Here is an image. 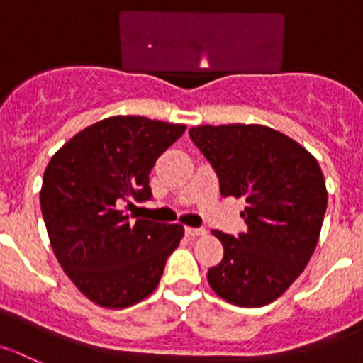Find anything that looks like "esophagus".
<instances>
[{"label": "esophagus", "instance_id": "34e87169", "mask_svg": "<svg viewBox=\"0 0 363 363\" xmlns=\"http://www.w3.org/2000/svg\"><path fill=\"white\" fill-rule=\"evenodd\" d=\"M186 235L191 236V238H197V236H206V229H202V228H186Z\"/></svg>", "mask_w": 363, "mask_h": 363}]
</instances>
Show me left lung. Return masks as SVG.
<instances>
[{
    "label": "left lung",
    "instance_id": "8db88e82",
    "mask_svg": "<svg viewBox=\"0 0 363 363\" xmlns=\"http://www.w3.org/2000/svg\"><path fill=\"white\" fill-rule=\"evenodd\" d=\"M193 143L215 168L223 197L245 199L247 233L222 242L223 258L208 270L213 292L243 308L270 304L310 262L328 206L319 162L303 145L265 125H201Z\"/></svg>",
    "mask_w": 363,
    "mask_h": 363
}]
</instances>
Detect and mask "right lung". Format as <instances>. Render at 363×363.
Here are the masks:
<instances>
[{
	"label": "right lung",
	"instance_id": "obj_1",
	"mask_svg": "<svg viewBox=\"0 0 363 363\" xmlns=\"http://www.w3.org/2000/svg\"><path fill=\"white\" fill-rule=\"evenodd\" d=\"M184 130L145 116L105 118L74 134L44 170L40 211L55 258L98 306L128 308L150 296L184 236L181 223L128 215L152 197L148 175Z\"/></svg>",
	"mask_w": 363,
	"mask_h": 363
}]
</instances>
